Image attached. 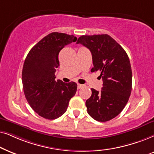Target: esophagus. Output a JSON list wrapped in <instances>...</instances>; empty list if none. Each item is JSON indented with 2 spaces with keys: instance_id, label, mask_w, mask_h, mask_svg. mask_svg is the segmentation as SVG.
Masks as SVG:
<instances>
[{
  "instance_id": "obj_1",
  "label": "esophagus",
  "mask_w": 154,
  "mask_h": 154,
  "mask_svg": "<svg viewBox=\"0 0 154 154\" xmlns=\"http://www.w3.org/2000/svg\"><path fill=\"white\" fill-rule=\"evenodd\" d=\"M83 86H84V85H80V84H78V85H77V88H78V89H81L82 87H83Z\"/></svg>"
}]
</instances>
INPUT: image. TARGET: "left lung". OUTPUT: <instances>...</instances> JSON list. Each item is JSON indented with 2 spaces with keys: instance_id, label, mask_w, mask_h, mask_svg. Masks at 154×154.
<instances>
[{
  "instance_id": "1",
  "label": "left lung",
  "mask_w": 154,
  "mask_h": 154,
  "mask_svg": "<svg viewBox=\"0 0 154 154\" xmlns=\"http://www.w3.org/2000/svg\"><path fill=\"white\" fill-rule=\"evenodd\" d=\"M77 44L91 51L94 67L103 80L101 91L91 89L86 101L87 112L94 120L106 122L116 118L128 103L132 91V68L130 59L118 43L108 34L82 36Z\"/></svg>"
}]
</instances>
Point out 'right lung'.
I'll use <instances>...</instances> for the list:
<instances>
[{"instance_id": "right-lung-1", "label": "right lung", "mask_w": 154, "mask_h": 154, "mask_svg": "<svg viewBox=\"0 0 154 154\" xmlns=\"http://www.w3.org/2000/svg\"><path fill=\"white\" fill-rule=\"evenodd\" d=\"M76 41L73 35L52 32L31 49L24 60L22 80L26 99L38 116L48 120L64 114L77 91L75 82L56 80L55 75L60 66L59 52Z\"/></svg>"}]
</instances>
